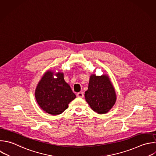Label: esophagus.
Masks as SVG:
<instances>
[{
    "label": "esophagus",
    "mask_w": 156,
    "mask_h": 156,
    "mask_svg": "<svg viewBox=\"0 0 156 156\" xmlns=\"http://www.w3.org/2000/svg\"><path fill=\"white\" fill-rule=\"evenodd\" d=\"M77 97H79V98H83L84 94H83V92H79V93H78L77 94Z\"/></svg>",
    "instance_id": "34e87169"
}]
</instances>
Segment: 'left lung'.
<instances>
[{"label":"left lung","instance_id":"obj_1","mask_svg":"<svg viewBox=\"0 0 156 156\" xmlns=\"http://www.w3.org/2000/svg\"><path fill=\"white\" fill-rule=\"evenodd\" d=\"M85 100L91 109L99 114L107 113L116 100L115 88L107 75L90 77L88 88L85 93Z\"/></svg>","mask_w":156,"mask_h":156}]
</instances>
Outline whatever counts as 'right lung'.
I'll use <instances>...</instances> for the list:
<instances>
[{"mask_svg": "<svg viewBox=\"0 0 156 156\" xmlns=\"http://www.w3.org/2000/svg\"><path fill=\"white\" fill-rule=\"evenodd\" d=\"M48 71L38 83L35 98L39 106L46 113L57 115L63 113L76 96L70 86L65 81L63 73L55 74Z\"/></svg>", "mask_w": 156, "mask_h": 156, "instance_id": "add662e5", "label": "right lung"}]
</instances>
